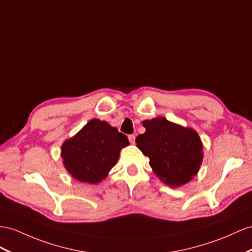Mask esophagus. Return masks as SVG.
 <instances>
[{
	"label": "esophagus",
	"instance_id": "obj_1",
	"mask_svg": "<svg viewBox=\"0 0 252 252\" xmlns=\"http://www.w3.org/2000/svg\"><path fill=\"white\" fill-rule=\"evenodd\" d=\"M128 140H130L131 144H134L135 143V135H128Z\"/></svg>",
	"mask_w": 252,
	"mask_h": 252
}]
</instances>
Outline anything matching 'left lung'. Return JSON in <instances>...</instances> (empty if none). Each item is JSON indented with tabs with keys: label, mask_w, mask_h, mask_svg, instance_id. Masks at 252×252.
<instances>
[{
	"label": "left lung",
	"mask_w": 252,
	"mask_h": 252,
	"mask_svg": "<svg viewBox=\"0 0 252 252\" xmlns=\"http://www.w3.org/2000/svg\"><path fill=\"white\" fill-rule=\"evenodd\" d=\"M143 126L146 132L136 137V144L149 158L153 172L172 188L189 182L203 158L198 133L163 117L145 120Z\"/></svg>",
	"instance_id": "obj_1"
}]
</instances>
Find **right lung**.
Masks as SVG:
<instances>
[{
	"instance_id": "obj_1",
	"label": "right lung",
	"mask_w": 252,
	"mask_h": 252,
	"mask_svg": "<svg viewBox=\"0 0 252 252\" xmlns=\"http://www.w3.org/2000/svg\"><path fill=\"white\" fill-rule=\"evenodd\" d=\"M128 145L127 137L117 128L93 119L63 144V163L75 180L95 184L106 178L117 163L120 150Z\"/></svg>"
}]
</instances>
